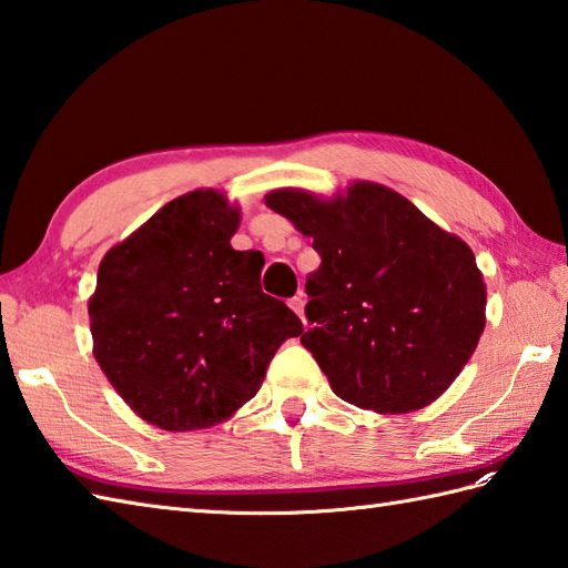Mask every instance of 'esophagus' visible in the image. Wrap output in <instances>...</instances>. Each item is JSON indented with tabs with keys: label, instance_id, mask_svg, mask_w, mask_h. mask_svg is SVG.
<instances>
[{
	"label": "esophagus",
	"instance_id": "esophagus-1",
	"mask_svg": "<svg viewBox=\"0 0 568 568\" xmlns=\"http://www.w3.org/2000/svg\"><path fill=\"white\" fill-rule=\"evenodd\" d=\"M287 305H291V310L295 312V315H300V320H303V307H305V297L303 295H295L287 300Z\"/></svg>",
	"mask_w": 568,
	"mask_h": 568
}]
</instances>
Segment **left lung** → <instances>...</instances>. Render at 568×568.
Returning a JSON list of instances; mask_svg holds the SVG:
<instances>
[{"label":"left lung","instance_id":"8db88e82","mask_svg":"<svg viewBox=\"0 0 568 568\" xmlns=\"http://www.w3.org/2000/svg\"><path fill=\"white\" fill-rule=\"evenodd\" d=\"M265 204L322 258L305 283L312 327L300 342L332 390L356 407L409 413L449 388L486 327L474 251L383 185L354 183L327 202L275 190Z\"/></svg>","mask_w":568,"mask_h":568}]
</instances>
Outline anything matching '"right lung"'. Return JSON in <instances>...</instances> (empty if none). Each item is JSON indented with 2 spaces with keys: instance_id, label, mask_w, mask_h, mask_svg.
Returning a JSON list of instances; mask_svg holds the SVG:
<instances>
[{
  "instance_id": "obj_1",
  "label": "right lung",
  "mask_w": 568,
  "mask_h": 568,
  "mask_svg": "<svg viewBox=\"0 0 568 568\" xmlns=\"http://www.w3.org/2000/svg\"><path fill=\"white\" fill-rule=\"evenodd\" d=\"M239 212L214 190L168 202L100 263L94 358L151 425L212 427L258 393L277 346L303 334L261 291L263 256L234 251Z\"/></svg>"
}]
</instances>
